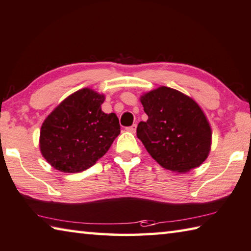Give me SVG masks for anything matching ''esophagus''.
I'll use <instances>...</instances> for the list:
<instances>
[{
	"instance_id": "esophagus-1",
	"label": "esophagus",
	"mask_w": 251,
	"mask_h": 251,
	"mask_svg": "<svg viewBox=\"0 0 251 251\" xmlns=\"http://www.w3.org/2000/svg\"><path fill=\"white\" fill-rule=\"evenodd\" d=\"M136 128H137V125L134 124V125H131V126H129V127H127L126 130L129 131V133L135 134V133H136Z\"/></svg>"
}]
</instances>
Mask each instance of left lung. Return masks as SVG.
Instances as JSON below:
<instances>
[{"mask_svg": "<svg viewBox=\"0 0 251 251\" xmlns=\"http://www.w3.org/2000/svg\"><path fill=\"white\" fill-rule=\"evenodd\" d=\"M147 122L137 137L167 170L184 173L200 167L211 150L212 130L199 104L188 95L160 86L140 98Z\"/></svg>", "mask_w": 251, "mask_h": 251, "instance_id": "8db88e82", "label": "left lung"}]
</instances>
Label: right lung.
<instances>
[{
	"label": "right lung",
	"mask_w": 251,
	"mask_h": 251,
	"mask_svg": "<svg viewBox=\"0 0 251 251\" xmlns=\"http://www.w3.org/2000/svg\"><path fill=\"white\" fill-rule=\"evenodd\" d=\"M103 94L84 88L59 104L44 121L39 147L54 169L75 173L95 165L121 133L118 118L101 105Z\"/></svg>",
	"instance_id": "right-lung-1"
}]
</instances>
